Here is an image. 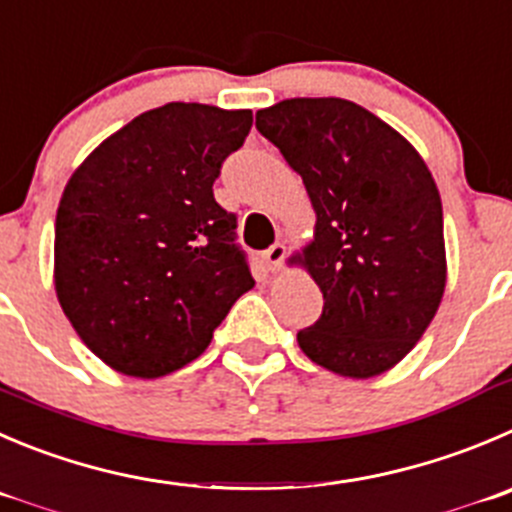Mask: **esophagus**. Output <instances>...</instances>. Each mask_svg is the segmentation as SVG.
<instances>
[{"mask_svg":"<svg viewBox=\"0 0 512 512\" xmlns=\"http://www.w3.org/2000/svg\"><path fill=\"white\" fill-rule=\"evenodd\" d=\"M284 256H286V246L284 243H274L264 251V261L269 266V271H279L281 264H284Z\"/></svg>","mask_w":512,"mask_h":512,"instance_id":"esophagus-1","label":"esophagus"}]
</instances>
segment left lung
I'll return each instance as SVG.
<instances>
[{
    "instance_id": "8db88e82",
    "label": "left lung",
    "mask_w": 512,
    "mask_h": 512,
    "mask_svg": "<svg viewBox=\"0 0 512 512\" xmlns=\"http://www.w3.org/2000/svg\"><path fill=\"white\" fill-rule=\"evenodd\" d=\"M256 128L301 175L316 211L304 264L324 309L296 334L311 362L367 379L405 357L445 291L442 203L397 130L342 97H294Z\"/></svg>"
}]
</instances>
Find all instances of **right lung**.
Returning <instances> with one entry per match:
<instances>
[{
    "instance_id": "right-lung-1",
    "label": "right lung",
    "mask_w": 512,
    "mask_h": 512,
    "mask_svg": "<svg viewBox=\"0 0 512 512\" xmlns=\"http://www.w3.org/2000/svg\"><path fill=\"white\" fill-rule=\"evenodd\" d=\"M251 123V110L168 102L72 173L55 221L57 299L118 372L155 379L186 367L253 286L236 213L213 198Z\"/></svg>"
}]
</instances>
